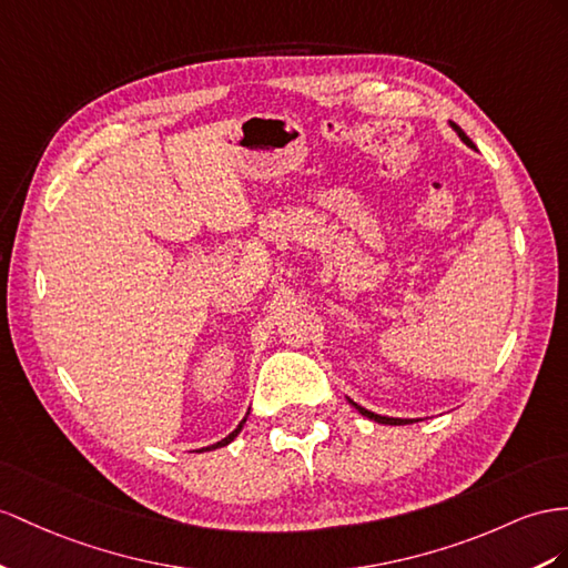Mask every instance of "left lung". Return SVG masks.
Returning a JSON list of instances; mask_svg holds the SVG:
<instances>
[{
  "mask_svg": "<svg viewBox=\"0 0 568 568\" xmlns=\"http://www.w3.org/2000/svg\"><path fill=\"white\" fill-rule=\"evenodd\" d=\"M450 126H454L456 129V132H458V136L465 141V143H468V145H473V141L468 139V136H465L463 134V129L458 126V124H450ZM353 403V400H351ZM355 405V408L362 413V415H365V417H369V419H374V423H382V425H408V423H413V419H400V417H384V415H376V413H369L367 408H362V405H357V403H353Z\"/></svg>",
  "mask_w": 568,
  "mask_h": 568,
  "instance_id": "8db88e82",
  "label": "left lung"
}]
</instances>
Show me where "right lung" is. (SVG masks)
<instances>
[{"label":"right lung","instance_id":"add662e5","mask_svg":"<svg viewBox=\"0 0 568 568\" xmlns=\"http://www.w3.org/2000/svg\"><path fill=\"white\" fill-rule=\"evenodd\" d=\"M244 423H246V417H244V419H242V423H240V425H237V429H235V432H232V434H227V436H225V439H221V442H217V444H213V446H206V448H201V450H211V448H221V446H225V444H230V442H232V439H235V436H237V434H240V429H242V425H244Z\"/></svg>","mask_w":568,"mask_h":568}]
</instances>
